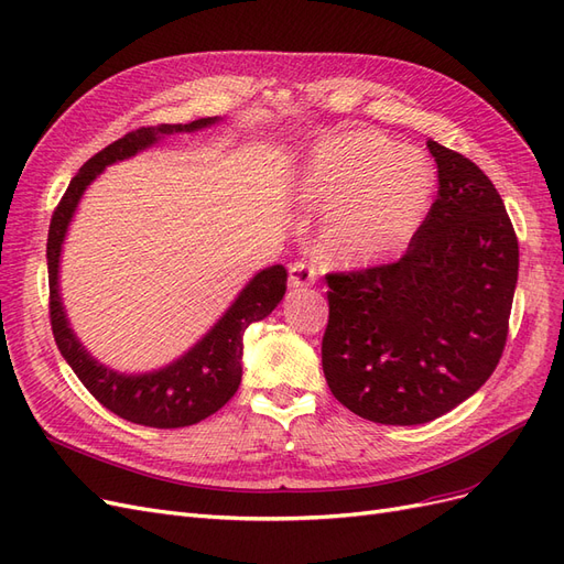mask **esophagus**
I'll use <instances>...</instances> for the list:
<instances>
[{
  "instance_id": "1",
  "label": "esophagus",
  "mask_w": 564,
  "mask_h": 564,
  "mask_svg": "<svg viewBox=\"0 0 564 564\" xmlns=\"http://www.w3.org/2000/svg\"><path fill=\"white\" fill-rule=\"evenodd\" d=\"M316 276H318V269L312 262L297 260V262L290 264V285H293V288L312 285L316 281Z\"/></svg>"
}]
</instances>
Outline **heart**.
<instances>
[{
  "instance_id": "b5f03b06",
  "label": "heart",
  "mask_w": 564,
  "mask_h": 564,
  "mask_svg": "<svg viewBox=\"0 0 564 564\" xmlns=\"http://www.w3.org/2000/svg\"><path fill=\"white\" fill-rule=\"evenodd\" d=\"M300 204L328 213L321 248L344 264L398 258L426 223L433 171L422 154L368 129L344 131L308 154Z\"/></svg>"
}]
</instances>
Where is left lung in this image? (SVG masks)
Masks as SVG:
<instances>
[{
	"label": "left lung",
	"instance_id": "1",
	"mask_svg": "<svg viewBox=\"0 0 564 564\" xmlns=\"http://www.w3.org/2000/svg\"><path fill=\"white\" fill-rule=\"evenodd\" d=\"M426 148L438 198L405 256L325 274V381L377 424H426L474 395L503 354L518 283V236L492 180L435 140Z\"/></svg>",
	"mask_w": 564,
	"mask_h": 564
}]
</instances>
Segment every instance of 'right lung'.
<instances>
[{
    "label": "right lung",
    "instance_id": "right-lung-1",
    "mask_svg": "<svg viewBox=\"0 0 564 564\" xmlns=\"http://www.w3.org/2000/svg\"><path fill=\"white\" fill-rule=\"evenodd\" d=\"M217 117L198 119L192 123H159L142 126L138 131L107 144L96 156H90L79 173L72 177L61 204L53 210L46 243L48 260V316L63 358L82 379L96 401L121 420L154 429L192 426L220 410L241 384V354L243 333L250 323L262 321L274 312L285 295L288 271L281 264L262 269L258 276L241 290V295L227 308V314L213 325V330L169 368L148 375H119L90 358L79 339L72 333L58 295V264L67 225L84 189L96 175L115 161L129 159L150 148L161 135L189 133L206 129Z\"/></svg>",
    "mask_w": 564,
    "mask_h": 564
}]
</instances>
